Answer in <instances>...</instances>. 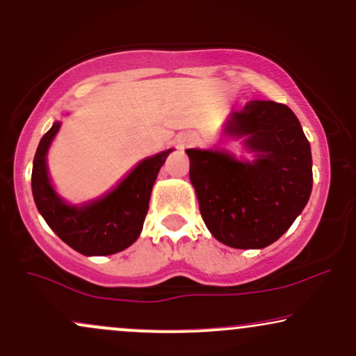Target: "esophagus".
Here are the masks:
<instances>
[{
  "label": "esophagus",
  "mask_w": 356,
  "mask_h": 356,
  "mask_svg": "<svg viewBox=\"0 0 356 356\" xmlns=\"http://www.w3.org/2000/svg\"><path fill=\"white\" fill-rule=\"evenodd\" d=\"M196 143V136L195 135H183L178 138V146L179 148H186V146H191Z\"/></svg>",
  "instance_id": "esophagus-1"
}]
</instances>
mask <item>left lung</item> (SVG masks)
Masks as SVG:
<instances>
[{"instance_id":"left-lung-1","label":"left lung","mask_w":356,"mask_h":356,"mask_svg":"<svg viewBox=\"0 0 356 356\" xmlns=\"http://www.w3.org/2000/svg\"><path fill=\"white\" fill-rule=\"evenodd\" d=\"M228 135L246 136L257 160L238 161L213 149H186L200 213L211 235L233 248L277 241L310 198L312 149L295 113L283 103H246Z\"/></svg>"}]
</instances>
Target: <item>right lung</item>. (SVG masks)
<instances>
[{
	"mask_svg": "<svg viewBox=\"0 0 356 356\" xmlns=\"http://www.w3.org/2000/svg\"><path fill=\"white\" fill-rule=\"evenodd\" d=\"M60 123H54L38 145L31 188L38 211L58 236L81 254H113L128 248L140 236L148 213L154 179L171 149L146 158L102 200L70 207L54 193L46 170V152Z\"/></svg>",
	"mask_w": 356,
	"mask_h": 356,
	"instance_id": "obj_1",
	"label": "right lung"
}]
</instances>
